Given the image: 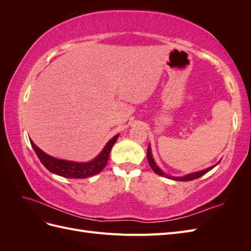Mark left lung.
<instances>
[{
    "label": "left lung",
    "instance_id": "left-lung-1",
    "mask_svg": "<svg viewBox=\"0 0 251 251\" xmlns=\"http://www.w3.org/2000/svg\"><path fill=\"white\" fill-rule=\"evenodd\" d=\"M147 157H148V161H149V163H150V166L151 168V170H153L157 175H159V176H162V177H166V178L173 179V180H177V181H191V180H194V179H197V178H200L201 176H203L204 174H206L207 172H209L210 170L214 169L215 166L219 163V162H218L216 165H212V166H210V168H208V169H206V170H203V171H200V172H196V173H193V174L186 175V176H184V177H172V176H169V175L164 174L160 169H159V166L156 164L153 156H151V151L150 144H149V147H148V154H147Z\"/></svg>",
    "mask_w": 251,
    "mask_h": 251
}]
</instances>
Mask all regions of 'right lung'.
Instances as JSON below:
<instances>
[{"instance_id":"add662e5","label":"right lung","mask_w":251,"mask_h":251,"mask_svg":"<svg viewBox=\"0 0 251 251\" xmlns=\"http://www.w3.org/2000/svg\"><path fill=\"white\" fill-rule=\"evenodd\" d=\"M119 134H117L105 144L103 150L100 151L94 160L89 162H73V161H67L62 160V159H56L52 156L47 155L46 153L37 148L33 143L32 140H30V143L35 151L36 156L39 157L40 161L43 165L46 168L49 172L56 174L58 176H62L65 178H75V179H85L91 176H94L96 174H100L103 168L107 164L109 160L110 151L116 142Z\"/></svg>"}]
</instances>
